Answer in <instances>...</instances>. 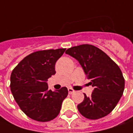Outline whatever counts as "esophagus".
Listing matches in <instances>:
<instances>
[{
  "label": "esophagus",
  "mask_w": 133,
  "mask_h": 133,
  "mask_svg": "<svg viewBox=\"0 0 133 133\" xmlns=\"http://www.w3.org/2000/svg\"><path fill=\"white\" fill-rule=\"evenodd\" d=\"M74 92H75V91L72 88H68V93H69L70 94H72Z\"/></svg>",
  "instance_id": "obj_1"
}]
</instances>
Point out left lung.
<instances>
[{"label": "left lung", "instance_id": "8db88e82", "mask_svg": "<svg viewBox=\"0 0 133 133\" xmlns=\"http://www.w3.org/2000/svg\"><path fill=\"white\" fill-rule=\"evenodd\" d=\"M65 53L79 62L91 85V96L78 105L81 115L89 119H98L109 115L117 106L125 89L121 70L102 50L91 44H81L68 49Z\"/></svg>", "mask_w": 133, "mask_h": 133}]
</instances>
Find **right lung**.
Here are the masks:
<instances>
[{
  "label": "right lung",
  "instance_id": "add662e5",
  "mask_svg": "<svg viewBox=\"0 0 133 133\" xmlns=\"http://www.w3.org/2000/svg\"><path fill=\"white\" fill-rule=\"evenodd\" d=\"M66 49L34 52L15 67L11 75V91L15 101L29 117L48 122L59 115L68 94L66 87L52 91L47 81L55 75V65Z\"/></svg>",
  "mask_w": 133,
  "mask_h": 133
}]
</instances>
